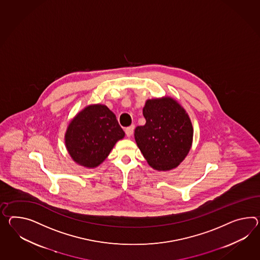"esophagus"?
Instances as JSON below:
<instances>
[{"mask_svg":"<svg viewBox=\"0 0 260 260\" xmlns=\"http://www.w3.org/2000/svg\"><path fill=\"white\" fill-rule=\"evenodd\" d=\"M133 132H134V125H132V126L125 128V133L127 134V137H131L133 134Z\"/></svg>","mask_w":260,"mask_h":260,"instance_id":"obj_1","label":"esophagus"}]
</instances>
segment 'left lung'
Listing matches in <instances>:
<instances>
[{
  "label": "left lung",
  "mask_w": 260,
  "mask_h": 260,
  "mask_svg": "<svg viewBox=\"0 0 260 260\" xmlns=\"http://www.w3.org/2000/svg\"><path fill=\"white\" fill-rule=\"evenodd\" d=\"M143 114L146 124L134 132L141 152L156 170L176 168L190 151L192 143L189 115L171 98L146 101Z\"/></svg>",
  "instance_id": "left-lung-1"
}]
</instances>
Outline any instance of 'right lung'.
<instances>
[{
	"mask_svg": "<svg viewBox=\"0 0 260 260\" xmlns=\"http://www.w3.org/2000/svg\"><path fill=\"white\" fill-rule=\"evenodd\" d=\"M124 136L115 115L107 106L91 105L70 122L66 146L77 164L94 168L107 158L115 143Z\"/></svg>",
	"mask_w": 260,
	"mask_h": 260,
	"instance_id": "right-lung-1",
	"label": "right lung"
}]
</instances>
